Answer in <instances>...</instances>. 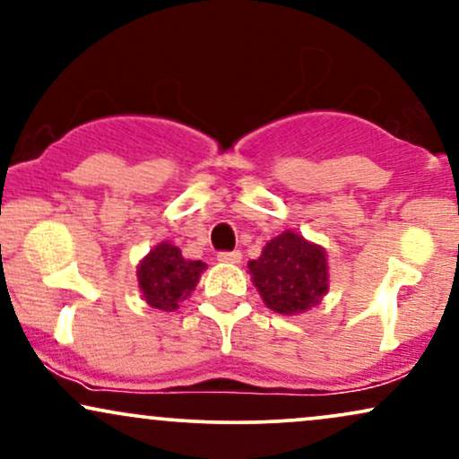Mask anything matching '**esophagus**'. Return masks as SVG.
I'll list each match as a JSON object with an SVG mask.
<instances>
[{
    "instance_id": "1",
    "label": "esophagus",
    "mask_w": 459,
    "mask_h": 459,
    "mask_svg": "<svg viewBox=\"0 0 459 459\" xmlns=\"http://www.w3.org/2000/svg\"><path fill=\"white\" fill-rule=\"evenodd\" d=\"M218 261H222V263H239L241 261V252L239 250L218 252Z\"/></svg>"
}]
</instances>
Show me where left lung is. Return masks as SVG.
<instances>
[{"label": "left lung", "mask_w": 459, "mask_h": 459, "mask_svg": "<svg viewBox=\"0 0 459 459\" xmlns=\"http://www.w3.org/2000/svg\"><path fill=\"white\" fill-rule=\"evenodd\" d=\"M263 302L281 315L304 313L328 291V263L319 246L284 230L247 263Z\"/></svg>", "instance_id": "left-lung-1"}]
</instances>
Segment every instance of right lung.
<instances>
[{
    "label": "right lung",
    "mask_w": 459,
    "mask_h": 459,
    "mask_svg": "<svg viewBox=\"0 0 459 459\" xmlns=\"http://www.w3.org/2000/svg\"><path fill=\"white\" fill-rule=\"evenodd\" d=\"M204 267L203 261L183 259L177 246L163 241L138 267L142 296L152 308L172 313L194 291Z\"/></svg>",
    "instance_id": "add662e5"
}]
</instances>
